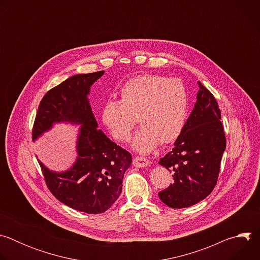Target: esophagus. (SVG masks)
<instances>
[{
	"instance_id": "1",
	"label": "esophagus",
	"mask_w": 260,
	"mask_h": 260,
	"mask_svg": "<svg viewBox=\"0 0 260 260\" xmlns=\"http://www.w3.org/2000/svg\"><path fill=\"white\" fill-rule=\"evenodd\" d=\"M133 165L137 168H145V167H148L150 165V161L148 160L147 158L145 157H142V156H136L133 160Z\"/></svg>"
}]
</instances>
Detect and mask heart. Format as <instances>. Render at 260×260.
<instances>
[{"label":"heart","mask_w":260,"mask_h":260,"mask_svg":"<svg viewBox=\"0 0 260 260\" xmlns=\"http://www.w3.org/2000/svg\"><path fill=\"white\" fill-rule=\"evenodd\" d=\"M189 114V96L177 79L146 74L128 80L120 90V102L110 100L102 109V121L118 142L131 139L137 119L142 127L132 148L148 154L160 144L175 142L183 133Z\"/></svg>","instance_id":"heart-1"}]
</instances>
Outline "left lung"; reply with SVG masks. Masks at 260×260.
Listing matches in <instances>:
<instances>
[{"mask_svg": "<svg viewBox=\"0 0 260 260\" xmlns=\"http://www.w3.org/2000/svg\"><path fill=\"white\" fill-rule=\"evenodd\" d=\"M197 103L173 150L159 165L173 174L170 186L158 192L160 201L174 209L187 208L206 199L217 183L226 140L214 95L200 81Z\"/></svg>", "mask_w": 260, "mask_h": 260, "instance_id": "left-lung-1", "label": "left lung"}]
</instances>
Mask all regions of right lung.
Listing matches in <instances>:
<instances>
[{
    "label": "right lung",
    "instance_id": "add662e5",
    "mask_svg": "<svg viewBox=\"0 0 260 260\" xmlns=\"http://www.w3.org/2000/svg\"><path fill=\"white\" fill-rule=\"evenodd\" d=\"M104 71L72 76L51 88L40 102L32 127V141L54 123L79 124L77 159L66 172H53L40 160L47 187L62 204L87 214L107 211L119 198L122 179L132 155L101 129L87 95Z\"/></svg>",
    "mask_w": 260,
    "mask_h": 260
}]
</instances>
